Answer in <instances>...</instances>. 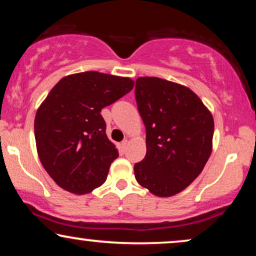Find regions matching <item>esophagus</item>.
<instances>
[{"mask_svg":"<svg viewBox=\"0 0 256 256\" xmlns=\"http://www.w3.org/2000/svg\"><path fill=\"white\" fill-rule=\"evenodd\" d=\"M128 140H124L122 142V150H125L126 149V146H128Z\"/></svg>","mask_w":256,"mask_h":256,"instance_id":"obj_1","label":"esophagus"}]
</instances>
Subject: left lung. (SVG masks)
<instances>
[{"label": "left lung", "mask_w": 256, "mask_h": 256, "mask_svg": "<svg viewBox=\"0 0 256 256\" xmlns=\"http://www.w3.org/2000/svg\"><path fill=\"white\" fill-rule=\"evenodd\" d=\"M134 95L146 143L134 177L152 195L170 198L189 186L210 158L213 116L192 90L166 79L140 77Z\"/></svg>", "instance_id": "obj_1"}]
</instances>
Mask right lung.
Masks as SVG:
<instances>
[{
    "label": "right lung",
    "instance_id": "obj_1",
    "mask_svg": "<svg viewBox=\"0 0 256 256\" xmlns=\"http://www.w3.org/2000/svg\"><path fill=\"white\" fill-rule=\"evenodd\" d=\"M134 85L128 77L74 73L60 79L40 104L34 118L38 158L58 186L84 195L104 183L119 152L106 134L101 110Z\"/></svg>",
    "mask_w": 256,
    "mask_h": 256
}]
</instances>
